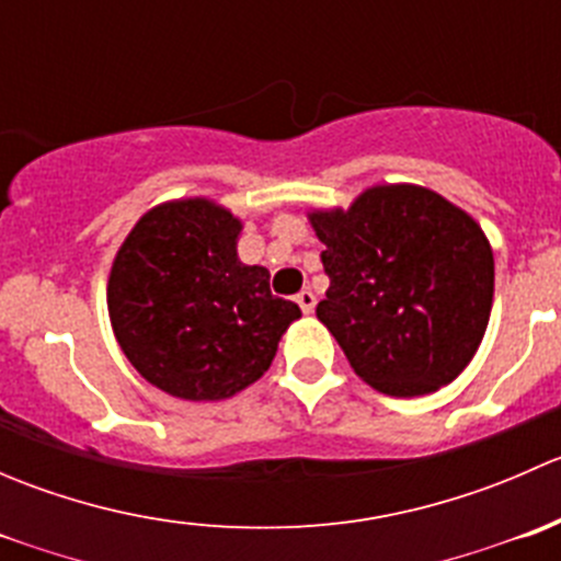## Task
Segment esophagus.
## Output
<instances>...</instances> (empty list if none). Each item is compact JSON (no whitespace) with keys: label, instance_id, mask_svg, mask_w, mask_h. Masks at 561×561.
<instances>
[{"label":"esophagus","instance_id":"obj_1","mask_svg":"<svg viewBox=\"0 0 561 561\" xmlns=\"http://www.w3.org/2000/svg\"><path fill=\"white\" fill-rule=\"evenodd\" d=\"M296 301H298V307H301L304 314H312V312H314L317 298H314L312 290H301V293H298V296H296Z\"/></svg>","mask_w":561,"mask_h":561}]
</instances>
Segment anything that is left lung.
<instances>
[{
	"instance_id": "left-lung-1",
	"label": "left lung",
	"mask_w": 561,
	"mask_h": 561,
	"mask_svg": "<svg viewBox=\"0 0 561 561\" xmlns=\"http://www.w3.org/2000/svg\"><path fill=\"white\" fill-rule=\"evenodd\" d=\"M331 279L317 320L355 375L412 399L454 382L485 336L494 249L472 214L421 184L366 186L347 208H309Z\"/></svg>"
}]
</instances>
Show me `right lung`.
Returning a JSON list of instances; mask_svg holds the SVG:
<instances>
[{
	"mask_svg": "<svg viewBox=\"0 0 561 561\" xmlns=\"http://www.w3.org/2000/svg\"><path fill=\"white\" fill-rule=\"evenodd\" d=\"M244 219L214 197L157 203L107 274L113 336L146 382L181 401H225L257 382L301 317L239 257Z\"/></svg>",
	"mask_w": 561,
	"mask_h": 561,
	"instance_id": "1",
	"label": "right lung"
}]
</instances>
